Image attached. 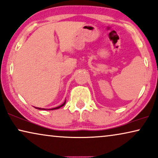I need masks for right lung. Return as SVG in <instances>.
Wrapping results in <instances>:
<instances>
[{
  "instance_id": "right-lung-1",
  "label": "right lung",
  "mask_w": 158,
  "mask_h": 158,
  "mask_svg": "<svg viewBox=\"0 0 158 158\" xmlns=\"http://www.w3.org/2000/svg\"><path fill=\"white\" fill-rule=\"evenodd\" d=\"M65 103H66V101L64 102L63 104H61V105H60V106H57V107H55V108H52V109H49V110H57V109H59L60 107H61V106H63L64 104H65ZM35 109H39V110H45V109H41V108H39V107H35Z\"/></svg>"
}]
</instances>
